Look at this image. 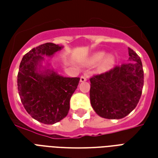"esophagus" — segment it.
<instances>
[{"label": "esophagus", "mask_w": 158, "mask_h": 158, "mask_svg": "<svg viewBox=\"0 0 158 158\" xmlns=\"http://www.w3.org/2000/svg\"><path fill=\"white\" fill-rule=\"evenodd\" d=\"M87 78H88V76L87 74H85V75H82L80 77V82H85L86 80H87Z\"/></svg>", "instance_id": "1"}]
</instances>
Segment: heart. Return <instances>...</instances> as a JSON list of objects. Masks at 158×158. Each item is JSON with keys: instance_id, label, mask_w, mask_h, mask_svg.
<instances>
[{"instance_id": "obj_1", "label": "heart", "mask_w": 158, "mask_h": 158, "mask_svg": "<svg viewBox=\"0 0 158 158\" xmlns=\"http://www.w3.org/2000/svg\"><path fill=\"white\" fill-rule=\"evenodd\" d=\"M106 53L104 52H98L95 53L89 59L88 61V64L89 65H96V64H99L100 62H102L101 64V68L102 70L106 71V70H109L114 64V58L113 56H106Z\"/></svg>"}]
</instances>
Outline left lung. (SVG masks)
Masks as SVG:
<instances>
[{
  "instance_id": "obj_1",
  "label": "left lung",
  "mask_w": 158,
  "mask_h": 158,
  "mask_svg": "<svg viewBox=\"0 0 158 158\" xmlns=\"http://www.w3.org/2000/svg\"><path fill=\"white\" fill-rule=\"evenodd\" d=\"M129 56L128 62L90 79V104L102 118H123L139 102L144 85L142 62L132 49Z\"/></svg>"
}]
</instances>
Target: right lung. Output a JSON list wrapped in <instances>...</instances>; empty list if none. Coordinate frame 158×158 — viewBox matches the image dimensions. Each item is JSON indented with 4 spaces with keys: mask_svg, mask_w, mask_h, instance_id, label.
Returning <instances> with one entry per match:
<instances>
[{
    "mask_svg": "<svg viewBox=\"0 0 158 158\" xmlns=\"http://www.w3.org/2000/svg\"><path fill=\"white\" fill-rule=\"evenodd\" d=\"M62 48L53 43L39 45L23 56L19 66L18 89L21 102L33 118L45 124H54L68 115L70 98L80 79L63 77L50 68L46 57H52Z\"/></svg>",
    "mask_w": 158,
    "mask_h": 158,
    "instance_id": "1",
    "label": "right lung"
}]
</instances>
